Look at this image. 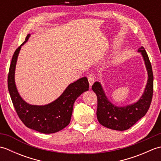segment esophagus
<instances>
[{
	"instance_id": "34e87169",
	"label": "esophagus",
	"mask_w": 161,
	"mask_h": 161,
	"mask_svg": "<svg viewBox=\"0 0 161 161\" xmlns=\"http://www.w3.org/2000/svg\"><path fill=\"white\" fill-rule=\"evenodd\" d=\"M88 82H89V85L90 86H91L93 84V83L95 82V78H94V76H93V75H89L88 76Z\"/></svg>"
}]
</instances>
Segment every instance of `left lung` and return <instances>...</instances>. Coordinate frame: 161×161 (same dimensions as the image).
I'll return each mask as SVG.
<instances>
[{
	"mask_svg": "<svg viewBox=\"0 0 161 161\" xmlns=\"http://www.w3.org/2000/svg\"><path fill=\"white\" fill-rule=\"evenodd\" d=\"M138 52L141 54L144 60L148 79L145 91L137 102L123 107L116 106L109 101L100 82L95 81L92 86V90L97 97V118L99 122L105 127L117 131L129 129L145 116L149 110L153 87L152 65L144 47H140Z\"/></svg>",
	"mask_w": 161,
	"mask_h": 161,
	"instance_id": "1",
	"label": "left lung"
}]
</instances>
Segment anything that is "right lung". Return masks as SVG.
Returning <instances> with one entry per match:
<instances>
[{
    "label": "right lung",
    "instance_id": "add662e5",
    "mask_svg": "<svg viewBox=\"0 0 161 161\" xmlns=\"http://www.w3.org/2000/svg\"><path fill=\"white\" fill-rule=\"evenodd\" d=\"M30 36V34L14 53L8 74L9 93L17 114L27 127L43 133H56L69 124L74 102L79 96L88 91L89 84L87 77H81L68 85L59 97L49 104L33 105L26 102L17 90L15 70L21 46L28 42Z\"/></svg>",
    "mask_w": 161,
    "mask_h": 161
}]
</instances>
